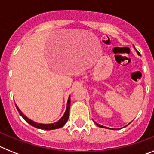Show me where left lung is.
<instances>
[{
	"instance_id": "1",
	"label": "left lung",
	"mask_w": 154,
	"mask_h": 154,
	"mask_svg": "<svg viewBox=\"0 0 154 154\" xmlns=\"http://www.w3.org/2000/svg\"><path fill=\"white\" fill-rule=\"evenodd\" d=\"M137 53H138V55H139V52H138V51H137ZM96 125H97V126H99V127H103V128H106V127H105V126H101V125H99V124H98V123H96Z\"/></svg>"
}]
</instances>
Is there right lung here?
<instances>
[{"label": "right lung", "mask_w": 154, "mask_h": 154, "mask_svg": "<svg viewBox=\"0 0 154 154\" xmlns=\"http://www.w3.org/2000/svg\"><path fill=\"white\" fill-rule=\"evenodd\" d=\"M70 96L69 97V99H68V103H67V108H66V110H65V114L63 115L62 118H61L58 122L54 123H51V124H42V123H35L34 121H32L31 119H28L26 116H24V114L21 112V111L18 109V107L17 106V105L15 104L16 108H17V111H18L19 114L24 118V119L26 122H28L30 125H31L34 127H36L38 129H42V130H55V129H58V128H61L67 123L68 119H69V109H70Z\"/></svg>", "instance_id": "obj_1"}]
</instances>
